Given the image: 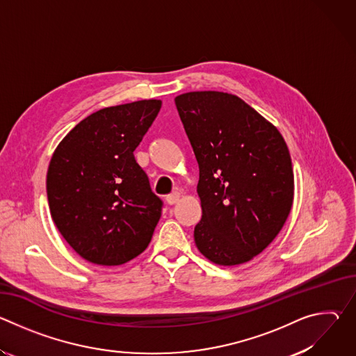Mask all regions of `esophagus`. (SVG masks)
Segmentation results:
<instances>
[{"instance_id": "34e87169", "label": "esophagus", "mask_w": 356, "mask_h": 356, "mask_svg": "<svg viewBox=\"0 0 356 356\" xmlns=\"http://www.w3.org/2000/svg\"><path fill=\"white\" fill-rule=\"evenodd\" d=\"M179 200H180V194H179V193H173V194H170V195H168V197H166V202H168L169 206H175V204H177Z\"/></svg>"}]
</instances>
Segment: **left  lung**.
Wrapping results in <instances>:
<instances>
[{
    "label": "left lung",
    "mask_w": 356,
    "mask_h": 356,
    "mask_svg": "<svg viewBox=\"0 0 356 356\" xmlns=\"http://www.w3.org/2000/svg\"><path fill=\"white\" fill-rule=\"evenodd\" d=\"M198 163V250L217 265L255 258L293 204L294 177L280 132L239 97L193 91L175 98Z\"/></svg>",
    "instance_id": "obj_1"
}]
</instances>
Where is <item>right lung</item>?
<instances>
[{
  "label": "right lung",
  "instance_id": "add662e5",
  "mask_svg": "<svg viewBox=\"0 0 356 356\" xmlns=\"http://www.w3.org/2000/svg\"><path fill=\"white\" fill-rule=\"evenodd\" d=\"M161 99L99 110L80 121L50 161V216L86 261L122 265L149 245L163 201L152 191L134 150L161 111Z\"/></svg>",
  "mask_w": 356,
  "mask_h": 356
}]
</instances>
